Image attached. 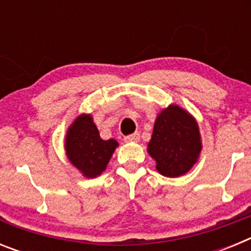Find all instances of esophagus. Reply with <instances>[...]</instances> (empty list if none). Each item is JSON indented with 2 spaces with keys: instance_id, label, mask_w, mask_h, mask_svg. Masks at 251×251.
Listing matches in <instances>:
<instances>
[{
  "instance_id": "obj_1",
  "label": "esophagus",
  "mask_w": 251,
  "mask_h": 251,
  "mask_svg": "<svg viewBox=\"0 0 251 251\" xmlns=\"http://www.w3.org/2000/svg\"><path fill=\"white\" fill-rule=\"evenodd\" d=\"M139 138H141L139 133H133V134H130V136L126 137V138H124V141L126 142H138Z\"/></svg>"
}]
</instances>
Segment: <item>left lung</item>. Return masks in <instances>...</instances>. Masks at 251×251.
I'll return each instance as SVG.
<instances>
[{"mask_svg": "<svg viewBox=\"0 0 251 251\" xmlns=\"http://www.w3.org/2000/svg\"><path fill=\"white\" fill-rule=\"evenodd\" d=\"M202 142L194 115L171 104L157 115L147 151L162 176H183L199 161Z\"/></svg>", "mask_w": 251, "mask_h": 251, "instance_id": "obj_1", "label": "left lung"}]
</instances>
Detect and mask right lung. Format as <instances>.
I'll return each instance as SVG.
<instances>
[{"mask_svg": "<svg viewBox=\"0 0 251 251\" xmlns=\"http://www.w3.org/2000/svg\"><path fill=\"white\" fill-rule=\"evenodd\" d=\"M65 152L68 159L86 178H94L105 171L118 142L104 141L93 122L92 114H80L66 130Z\"/></svg>", "mask_w": 251, "mask_h": 251, "instance_id": "add662e5", "label": "right lung"}]
</instances>
